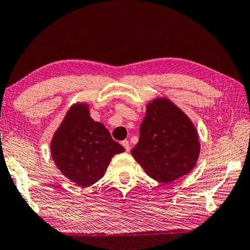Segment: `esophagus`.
<instances>
[{"label": "esophagus", "instance_id": "34e87169", "mask_svg": "<svg viewBox=\"0 0 250 250\" xmlns=\"http://www.w3.org/2000/svg\"><path fill=\"white\" fill-rule=\"evenodd\" d=\"M122 146H125V149L126 152H129L130 149H131V148H130V144H129L128 140H124V141H122Z\"/></svg>", "mask_w": 250, "mask_h": 250}]
</instances>
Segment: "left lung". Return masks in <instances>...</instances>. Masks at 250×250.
I'll return each instance as SVG.
<instances>
[{
	"instance_id": "obj_1",
	"label": "left lung",
	"mask_w": 250,
	"mask_h": 250,
	"mask_svg": "<svg viewBox=\"0 0 250 250\" xmlns=\"http://www.w3.org/2000/svg\"><path fill=\"white\" fill-rule=\"evenodd\" d=\"M199 152L195 125L176 104L164 98L146 105L139 141L131 150L146 175L170 184L191 171Z\"/></svg>"
}]
</instances>
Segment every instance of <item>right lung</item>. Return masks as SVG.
<instances>
[{"instance_id": "1", "label": "right lung", "mask_w": 250, "mask_h": 250, "mask_svg": "<svg viewBox=\"0 0 250 250\" xmlns=\"http://www.w3.org/2000/svg\"><path fill=\"white\" fill-rule=\"evenodd\" d=\"M124 151L105 126L90 117L86 104L71 106L51 141L55 166L80 187L100 180L111 158Z\"/></svg>"}]
</instances>
